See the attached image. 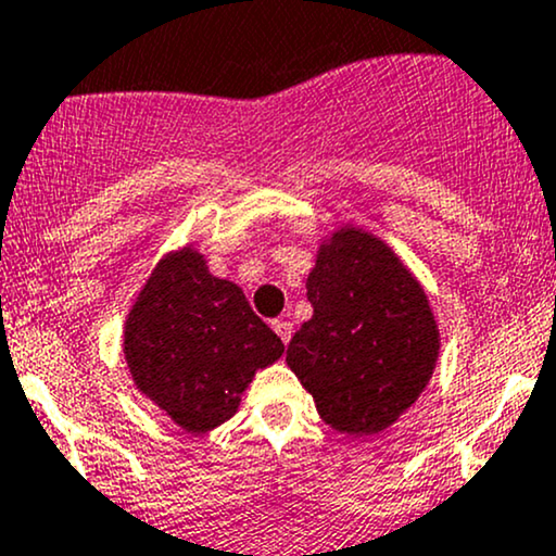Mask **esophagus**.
Listing matches in <instances>:
<instances>
[{
	"label": "esophagus",
	"instance_id": "obj_1",
	"mask_svg": "<svg viewBox=\"0 0 556 556\" xmlns=\"http://www.w3.org/2000/svg\"><path fill=\"white\" fill-rule=\"evenodd\" d=\"M271 327H274V332L279 334V340H282V343L288 345L290 338H292V325H290V321L277 319V321H271Z\"/></svg>",
	"mask_w": 556,
	"mask_h": 556
}]
</instances>
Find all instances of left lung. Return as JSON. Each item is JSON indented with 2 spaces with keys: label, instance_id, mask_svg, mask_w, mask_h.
<instances>
[{
  "label": "left lung",
  "instance_id": "1",
  "mask_svg": "<svg viewBox=\"0 0 556 556\" xmlns=\"http://www.w3.org/2000/svg\"><path fill=\"white\" fill-rule=\"evenodd\" d=\"M306 290L314 316L288 367L332 430L380 435L435 371L441 329L425 288L388 242L343 224L319 242Z\"/></svg>",
  "mask_w": 556,
  "mask_h": 556
}]
</instances>
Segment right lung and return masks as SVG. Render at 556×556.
I'll return each instance as SVG.
<instances>
[{
  "instance_id": "right-lung-1",
  "label": "right lung",
  "mask_w": 556,
  "mask_h": 556,
  "mask_svg": "<svg viewBox=\"0 0 556 556\" xmlns=\"http://www.w3.org/2000/svg\"><path fill=\"white\" fill-rule=\"evenodd\" d=\"M282 353L245 292L213 277L192 245L157 261L126 314L124 358L134 386L194 435L235 417L255 371Z\"/></svg>"
}]
</instances>
